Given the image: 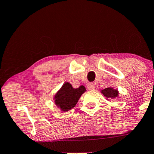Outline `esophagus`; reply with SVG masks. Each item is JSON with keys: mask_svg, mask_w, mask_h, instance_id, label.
I'll use <instances>...</instances> for the list:
<instances>
[{"mask_svg": "<svg viewBox=\"0 0 154 154\" xmlns=\"http://www.w3.org/2000/svg\"><path fill=\"white\" fill-rule=\"evenodd\" d=\"M88 88L89 90H93L94 89H95V84H93V83L92 82L89 83L88 85Z\"/></svg>", "mask_w": 154, "mask_h": 154, "instance_id": "34e87169", "label": "esophagus"}]
</instances>
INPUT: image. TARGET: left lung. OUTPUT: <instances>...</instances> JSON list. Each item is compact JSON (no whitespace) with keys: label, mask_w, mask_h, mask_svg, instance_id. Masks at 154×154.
<instances>
[{"label":"left lung","mask_w":154,"mask_h":154,"mask_svg":"<svg viewBox=\"0 0 154 154\" xmlns=\"http://www.w3.org/2000/svg\"><path fill=\"white\" fill-rule=\"evenodd\" d=\"M100 92L105 96V99L107 100L116 99V98L119 97V92H118V90L112 88H105L104 90H100Z\"/></svg>","instance_id":"obj_1"}]
</instances>
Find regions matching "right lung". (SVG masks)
Returning <instances> with one entry per match:
<instances>
[{"label":"right lung","instance_id":"1","mask_svg":"<svg viewBox=\"0 0 154 154\" xmlns=\"http://www.w3.org/2000/svg\"><path fill=\"white\" fill-rule=\"evenodd\" d=\"M85 91L86 89L83 85L74 88L70 83L65 82L54 96L55 105L62 112H67L75 107Z\"/></svg>","mask_w":154,"mask_h":154}]
</instances>
